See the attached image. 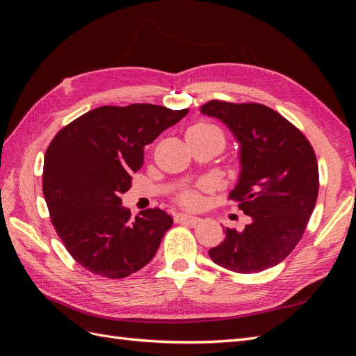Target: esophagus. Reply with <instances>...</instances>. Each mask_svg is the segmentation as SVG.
Wrapping results in <instances>:
<instances>
[{
	"label": "esophagus",
	"instance_id": "1",
	"mask_svg": "<svg viewBox=\"0 0 356 356\" xmlns=\"http://www.w3.org/2000/svg\"><path fill=\"white\" fill-rule=\"evenodd\" d=\"M200 220H202V218L196 217V215H190V213H178V215H175V221L184 222V224H190V225L199 224Z\"/></svg>",
	"mask_w": 356,
	"mask_h": 356
}]
</instances>
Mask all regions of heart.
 <instances>
[{
	"label": "heart",
	"instance_id": "b5f03b06",
	"mask_svg": "<svg viewBox=\"0 0 356 356\" xmlns=\"http://www.w3.org/2000/svg\"><path fill=\"white\" fill-rule=\"evenodd\" d=\"M209 134H220V129L217 126H213L211 123H204V122H200V123H196L193 124L187 129V138L188 136H200V135H209ZM182 200H184L186 204H196L197 203V197L195 195H186L184 197H182Z\"/></svg>",
	"mask_w": 356,
	"mask_h": 356
}]
</instances>
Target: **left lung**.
<instances>
[{
  "label": "left lung",
  "instance_id": "left-lung-1",
  "mask_svg": "<svg viewBox=\"0 0 356 356\" xmlns=\"http://www.w3.org/2000/svg\"><path fill=\"white\" fill-rule=\"evenodd\" d=\"M203 115L218 118L239 144L241 172L230 200L251 222L225 227L211 260L236 273L270 268L294 250L314 212L319 175L314 148L286 118L261 104L211 101Z\"/></svg>",
  "mask_w": 356,
  "mask_h": 356
}]
</instances>
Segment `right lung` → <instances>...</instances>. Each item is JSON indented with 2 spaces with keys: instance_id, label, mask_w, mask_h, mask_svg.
<instances>
[{
  "instance_id": "1",
  "label": "right lung",
  "mask_w": 356,
  "mask_h": 356,
  "mask_svg": "<svg viewBox=\"0 0 356 356\" xmlns=\"http://www.w3.org/2000/svg\"><path fill=\"white\" fill-rule=\"evenodd\" d=\"M187 113L152 104L105 105L53 138L42 193L53 227L86 270L120 279L152 261L174 220L157 208L131 220L120 196L144 163V147Z\"/></svg>"
}]
</instances>
